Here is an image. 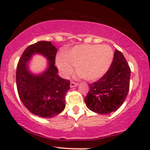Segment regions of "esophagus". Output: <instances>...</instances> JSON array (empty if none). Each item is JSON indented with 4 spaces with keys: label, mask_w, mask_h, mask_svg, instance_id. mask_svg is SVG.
Returning a JSON list of instances; mask_svg holds the SVG:
<instances>
[{
    "label": "esophagus",
    "mask_w": 150,
    "mask_h": 150,
    "mask_svg": "<svg viewBox=\"0 0 150 150\" xmlns=\"http://www.w3.org/2000/svg\"><path fill=\"white\" fill-rule=\"evenodd\" d=\"M78 85H79L78 83H75V82H74V81H71L70 82V87L71 88L76 87V86H78Z\"/></svg>",
    "instance_id": "esophagus-1"
}]
</instances>
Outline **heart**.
<instances>
[{"mask_svg": "<svg viewBox=\"0 0 150 150\" xmlns=\"http://www.w3.org/2000/svg\"><path fill=\"white\" fill-rule=\"evenodd\" d=\"M113 58V50L108 45H78L66 51L64 55L57 56L56 64L62 76L72 74L75 67L80 76L93 81L107 72Z\"/></svg>", "mask_w": 150, "mask_h": 150, "instance_id": "heart-1", "label": "heart"}]
</instances>
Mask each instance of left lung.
<instances>
[{
  "mask_svg": "<svg viewBox=\"0 0 150 150\" xmlns=\"http://www.w3.org/2000/svg\"><path fill=\"white\" fill-rule=\"evenodd\" d=\"M131 69L121 51L115 50L107 72L96 82L89 84L85 102L89 110L110 114L123 104L129 91Z\"/></svg>",
  "mask_w": 150,
  "mask_h": 150,
  "instance_id": "left-lung-1",
  "label": "left lung"
}]
</instances>
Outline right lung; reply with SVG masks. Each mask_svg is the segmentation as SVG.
Masks as SVG:
<instances>
[{"instance_id": "add662e5", "label": "right lung", "mask_w": 150, "mask_h": 150, "mask_svg": "<svg viewBox=\"0 0 150 150\" xmlns=\"http://www.w3.org/2000/svg\"><path fill=\"white\" fill-rule=\"evenodd\" d=\"M57 52L51 42H37L25 50L16 67V87L21 101L30 112L46 118L54 117L64 110L66 93L70 89L69 81L57 75ZM35 53L42 54L49 60L47 70L38 76L32 74L27 67V62Z\"/></svg>"}]
</instances>
